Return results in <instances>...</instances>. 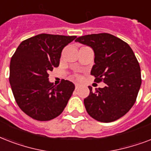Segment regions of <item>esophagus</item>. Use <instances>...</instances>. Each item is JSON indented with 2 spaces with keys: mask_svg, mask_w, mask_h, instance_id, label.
Segmentation results:
<instances>
[{
  "mask_svg": "<svg viewBox=\"0 0 151 151\" xmlns=\"http://www.w3.org/2000/svg\"><path fill=\"white\" fill-rule=\"evenodd\" d=\"M79 87H80V85H79V84H77V83H76V84H75V88H76V89H78V88Z\"/></svg>",
  "mask_w": 151,
  "mask_h": 151,
  "instance_id": "esophagus-1",
  "label": "esophagus"
}]
</instances>
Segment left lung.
Segmentation results:
<instances>
[{
  "label": "left lung",
  "instance_id": "left-lung-1",
  "mask_svg": "<svg viewBox=\"0 0 151 151\" xmlns=\"http://www.w3.org/2000/svg\"><path fill=\"white\" fill-rule=\"evenodd\" d=\"M76 42L89 46L94 52L91 74L104 88L95 92L88 86L89 96L84 99L88 114L100 122H111L124 116L132 107L141 86L140 66L130 46L112 34L85 35Z\"/></svg>",
  "mask_w": 151,
  "mask_h": 151
}]
</instances>
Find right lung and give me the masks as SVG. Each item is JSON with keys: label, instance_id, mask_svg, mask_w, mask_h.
<instances>
[{"label": "right lung", "instance_id": "1", "mask_svg": "<svg viewBox=\"0 0 151 151\" xmlns=\"http://www.w3.org/2000/svg\"><path fill=\"white\" fill-rule=\"evenodd\" d=\"M76 36L41 34L20 44L10 62L9 82L18 106L37 121L58 117L67 105L75 85L63 80L58 85L48 73L58 67L62 51Z\"/></svg>", "mask_w": 151, "mask_h": 151}]
</instances>
